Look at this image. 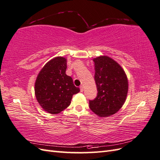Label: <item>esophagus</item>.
<instances>
[{
    "label": "esophagus",
    "mask_w": 160,
    "mask_h": 160,
    "mask_svg": "<svg viewBox=\"0 0 160 160\" xmlns=\"http://www.w3.org/2000/svg\"><path fill=\"white\" fill-rule=\"evenodd\" d=\"M80 91L82 92L84 91V87L82 86V85H81V86L80 87Z\"/></svg>",
    "instance_id": "esophagus-1"
}]
</instances>
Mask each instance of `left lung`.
Returning <instances> with one entry per match:
<instances>
[{
    "label": "left lung",
    "mask_w": 160,
    "mask_h": 160,
    "mask_svg": "<svg viewBox=\"0 0 160 160\" xmlns=\"http://www.w3.org/2000/svg\"><path fill=\"white\" fill-rule=\"evenodd\" d=\"M98 95L89 100L91 110L99 117L111 116L124 104L128 92V80L121 66L107 56L93 59Z\"/></svg>",
    "instance_id": "8db88e82"
}]
</instances>
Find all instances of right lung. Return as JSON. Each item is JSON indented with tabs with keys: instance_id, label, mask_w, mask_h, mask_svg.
<instances>
[{
	"instance_id": "add662e5",
	"label": "right lung",
	"mask_w": 160,
	"mask_h": 160,
	"mask_svg": "<svg viewBox=\"0 0 160 160\" xmlns=\"http://www.w3.org/2000/svg\"><path fill=\"white\" fill-rule=\"evenodd\" d=\"M67 59L57 57L48 61L39 72L35 84V97L42 108L58 114L71 103L72 96L80 92L65 73Z\"/></svg>"
}]
</instances>
